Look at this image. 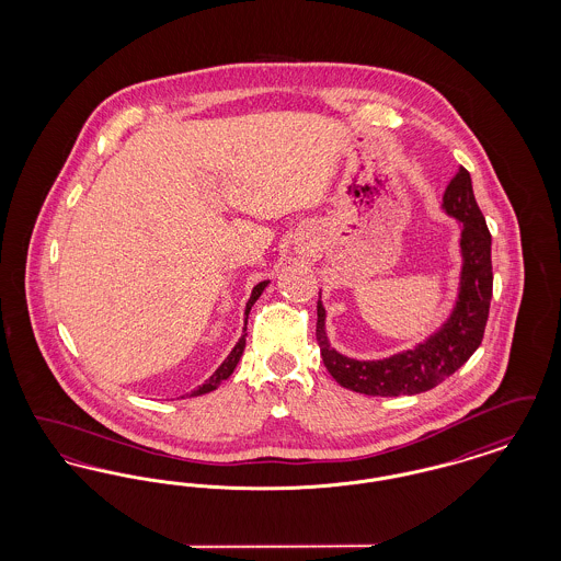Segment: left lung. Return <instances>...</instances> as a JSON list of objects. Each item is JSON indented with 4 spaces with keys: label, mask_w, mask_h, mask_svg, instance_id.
Masks as SVG:
<instances>
[{
    "label": "left lung",
    "mask_w": 561,
    "mask_h": 561,
    "mask_svg": "<svg viewBox=\"0 0 561 561\" xmlns=\"http://www.w3.org/2000/svg\"><path fill=\"white\" fill-rule=\"evenodd\" d=\"M442 210L460 227V273L453 311L414 347L382 359H355L330 345L325 309L318 300V343L332 378L355 393L398 398L416 396L453 376L480 347L492 300V238L473 195L471 174L460 168L444 193Z\"/></svg>",
    "instance_id": "1"
}]
</instances>
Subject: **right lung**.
<instances>
[{"instance_id": "add662e5", "label": "right lung", "mask_w": 561, "mask_h": 561, "mask_svg": "<svg viewBox=\"0 0 561 561\" xmlns=\"http://www.w3.org/2000/svg\"><path fill=\"white\" fill-rule=\"evenodd\" d=\"M268 279L265 282H261V284H256L254 288H252V294H250V298H248V302H245V321H243V334L240 336V341L236 343V347L231 348V353L225 357V362L214 370L213 376L204 382V385H199L197 389H193L191 391V398H197V396H204V393H210L214 389H218V385L222 382V380H227L233 370H236V366L240 364V357L243 355V348H245V336H248V332H245V323H248V313H250V309L254 307V302L261 298V294L265 293V288H267Z\"/></svg>"}]
</instances>
